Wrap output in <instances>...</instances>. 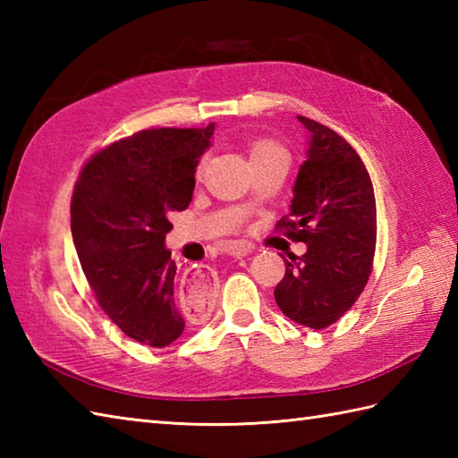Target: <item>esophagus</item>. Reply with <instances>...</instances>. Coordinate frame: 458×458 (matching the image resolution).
Returning a JSON list of instances; mask_svg holds the SVG:
<instances>
[{"label": "esophagus", "mask_w": 458, "mask_h": 458, "mask_svg": "<svg viewBox=\"0 0 458 458\" xmlns=\"http://www.w3.org/2000/svg\"><path fill=\"white\" fill-rule=\"evenodd\" d=\"M250 251L251 250H248V248H236L234 251H232V256H234L236 259H244L246 256H250Z\"/></svg>", "instance_id": "obj_1"}]
</instances>
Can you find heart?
Returning a JSON list of instances; mask_svg holds the SVG:
<instances>
[{
	"label": "heart",
	"mask_w": 458,
	"mask_h": 458,
	"mask_svg": "<svg viewBox=\"0 0 458 458\" xmlns=\"http://www.w3.org/2000/svg\"><path fill=\"white\" fill-rule=\"evenodd\" d=\"M276 155H285V151L281 149L279 145L276 141H271V140H256V141H251L248 145V159H250V163L276 157ZM202 167H204V161H200L199 169H197L199 177H200V173H202Z\"/></svg>",
	"instance_id": "heart-1"
}]
</instances>
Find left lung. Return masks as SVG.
Listing matches in <instances>:
<instances>
[{
  "label": "left lung",
  "mask_w": 458,
  "mask_h": 458,
  "mask_svg": "<svg viewBox=\"0 0 458 458\" xmlns=\"http://www.w3.org/2000/svg\"><path fill=\"white\" fill-rule=\"evenodd\" d=\"M310 133L307 161L287 216L276 230L305 242L301 258L285 259L276 287L284 315L309 328H327L362 293L376 251V199L362 159L327 125L299 115Z\"/></svg>",
  "instance_id": "1"
}]
</instances>
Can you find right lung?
Masks as SVG:
<instances>
[{
	"label": "right lung",
	"mask_w": 458,
	"mask_h": 458,
	"mask_svg": "<svg viewBox=\"0 0 458 458\" xmlns=\"http://www.w3.org/2000/svg\"><path fill=\"white\" fill-rule=\"evenodd\" d=\"M212 133L214 123L138 131L94 153L74 184L71 230L86 281L112 323L153 348L184 330L165 236L192 200Z\"/></svg>",
	"instance_id": "right-lung-1"
}]
</instances>
